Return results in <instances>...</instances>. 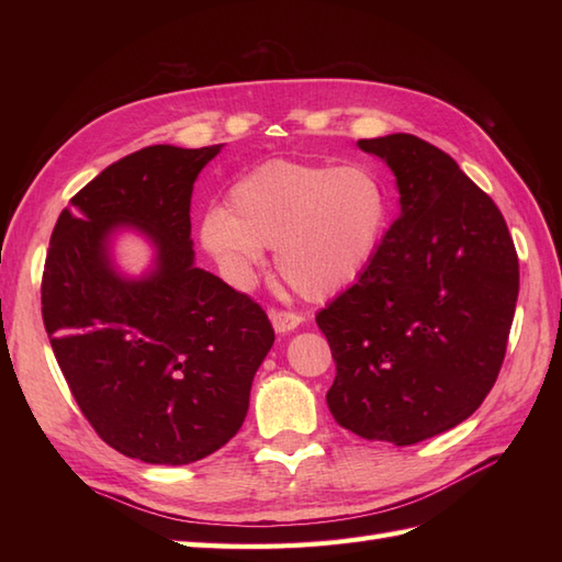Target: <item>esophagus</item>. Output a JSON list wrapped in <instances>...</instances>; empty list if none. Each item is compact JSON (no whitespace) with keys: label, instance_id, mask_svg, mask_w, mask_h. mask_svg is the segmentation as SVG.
Returning a JSON list of instances; mask_svg holds the SVG:
<instances>
[{"label":"esophagus","instance_id":"1","mask_svg":"<svg viewBox=\"0 0 562 562\" xmlns=\"http://www.w3.org/2000/svg\"><path fill=\"white\" fill-rule=\"evenodd\" d=\"M270 321H272V328L278 333H292L294 328H300L302 316L292 314V312H278V308H270Z\"/></svg>","mask_w":562,"mask_h":562}]
</instances>
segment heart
<instances>
[{"mask_svg": "<svg viewBox=\"0 0 562 562\" xmlns=\"http://www.w3.org/2000/svg\"><path fill=\"white\" fill-rule=\"evenodd\" d=\"M391 195L362 164L272 159L238 178L229 212L210 210L202 248L236 284H250L262 248H274L280 278L304 300L326 302L362 278L384 244Z\"/></svg>", "mask_w": 562, "mask_h": 562, "instance_id": "obj_1", "label": "heart"}]
</instances>
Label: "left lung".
Returning a JSON list of instances; mask_svg holds the SVG:
<instances>
[{"instance_id":"1","label":"left lung","mask_w":562,"mask_h":562,"mask_svg":"<svg viewBox=\"0 0 562 562\" xmlns=\"http://www.w3.org/2000/svg\"><path fill=\"white\" fill-rule=\"evenodd\" d=\"M396 176L401 214L372 266L316 314L336 362V423L417 445L479 411L505 360L519 260L503 212L415 135L360 139Z\"/></svg>"}]
</instances>
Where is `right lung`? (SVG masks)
Masks as SVG:
<instances>
[{
  "mask_svg": "<svg viewBox=\"0 0 562 562\" xmlns=\"http://www.w3.org/2000/svg\"><path fill=\"white\" fill-rule=\"evenodd\" d=\"M222 145L145 147L111 164L57 217L43 270V321L83 417L115 451L183 465L229 441L274 342L248 294L195 266L190 198ZM135 228L153 268L125 279L110 246Z\"/></svg>",
  "mask_w": 562,
  "mask_h": 562,
  "instance_id": "right-lung-1",
  "label": "right lung"
}]
</instances>
